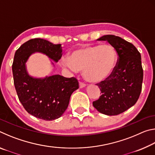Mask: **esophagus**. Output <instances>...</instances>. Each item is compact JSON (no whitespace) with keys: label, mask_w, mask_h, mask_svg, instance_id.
I'll return each instance as SVG.
<instances>
[{"label":"esophagus","mask_w":155,"mask_h":155,"mask_svg":"<svg viewBox=\"0 0 155 155\" xmlns=\"http://www.w3.org/2000/svg\"><path fill=\"white\" fill-rule=\"evenodd\" d=\"M86 86V85L83 82H80L79 83V87L80 88H83V87H85Z\"/></svg>","instance_id":"obj_1"}]
</instances>
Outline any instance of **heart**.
<instances>
[{
	"label": "heart",
	"instance_id": "1",
	"mask_svg": "<svg viewBox=\"0 0 155 155\" xmlns=\"http://www.w3.org/2000/svg\"><path fill=\"white\" fill-rule=\"evenodd\" d=\"M117 54L111 45H88L72 51L61 64L73 72L83 70V77L92 83H100L112 75L116 68Z\"/></svg>",
	"mask_w": 155,
	"mask_h": 155
}]
</instances>
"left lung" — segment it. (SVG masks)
Segmentation results:
<instances>
[{"instance_id": "8db88e82", "label": "left lung", "mask_w": 155, "mask_h": 155, "mask_svg": "<svg viewBox=\"0 0 155 155\" xmlns=\"http://www.w3.org/2000/svg\"><path fill=\"white\" fill-rule=\"evenodd\" d=\"M97 40L108 41L118 59L111 77L96 84L101 96L93 106L101 114L116 115L133 107L140 97L143 75L141 54L133 44L118 36L107 35Z\"/></svg>"}]
</instances>
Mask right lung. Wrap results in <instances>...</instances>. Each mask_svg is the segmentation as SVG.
<instances>
[{
	"mask_svg": "<svg viewBox=\"0 0 155 155\" xmlns=\"http://www.w3.org/2000/svg\"><path fill=\"white\" fill-rule=\"evenodd\" d=\"M34 52H41L57 62L62 56V48L61 44L41 38L31 39L23 44L15 52L12 64L15 90L28 114L44 120H56L67 109L70 96L78 88V80L59 74L45 78L31 77L26 63Z\"/></svg>",
	"mask_w": 155,
	"mask_h": 155,
	"instance_id": "right-lung-1",
	"label": "right lung"
}]
</instances>
